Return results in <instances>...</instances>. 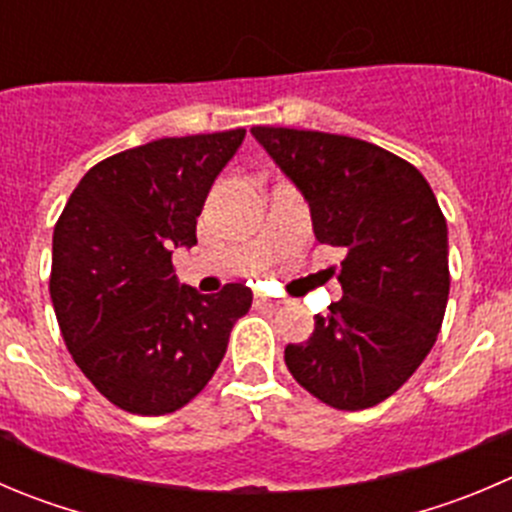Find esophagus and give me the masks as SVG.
<instances>
[{"instance_id": "esophagus-1", "label": "esophagus", "mask_w": 512, "mask_h": 512, "mask_svg": "<svg viewBox=\"0 0 512 512\" xmlns=\"http://www.w3.org/2000/svg\"><path fill=\"white\" fill-rule=\"evenodd\" d=\"M255 305L257 307H280V300H272V297H265V295H255Z\"/></svg>"}]
</instances>
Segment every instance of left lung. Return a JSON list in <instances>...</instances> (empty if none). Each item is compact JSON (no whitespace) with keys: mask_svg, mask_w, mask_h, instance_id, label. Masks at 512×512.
I'll return each mask as SVG.
<instances>
[{"mask_svg":"<svg viewBox=\"0 0 512 512\" xmlns=\"http://www.w3.org/2000/svg\"><path fill=\"white\" fill-rule=\"evenodd\" d=\"M252 135L310 205L317 242L342 247V300L285 347L310 395L365 410L403 388L438 340L450 292L448 225L428 180L372 142L290 127Z\"/></svg>","mask_w":512,"mask_h":512,"instance_id":"1","label":"left lung"}]
</instances>
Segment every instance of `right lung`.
<instances>
[{
	"instance_id": "1",
	"label": "right lung",
	"mask_w": 512,
	"mask_h": 512,
	"mask_svg": "<svg viewBox=\"0 0 512 512\" xmlns=\"http://www.w3.org/2000/svg\"><path fill=\"white\" fill-rule=\"evenodd\" d=\"M245 130L165 137L97 162L54 225L49 295L69 355L94 388L135 415H167L205 388L252 292L200 295L177 282L175 247Z\"/></svg>"
}]
</instances>
